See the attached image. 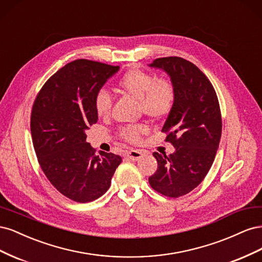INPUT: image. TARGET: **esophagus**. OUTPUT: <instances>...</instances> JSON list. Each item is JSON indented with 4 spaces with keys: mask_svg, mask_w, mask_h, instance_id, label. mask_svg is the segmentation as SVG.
<instances>
[{
    "mask_svg": "<svg viewBox=\"0 0 262 262\" xmlns=\"http://www.w3.org/2000/svg\"><path fill=\"white\" fill-rule=\"evenodd\" d=\"M142 156H143V152L139 149H132L130 152L126 153V157L131 161H139Z\"/></svg>",
    "mask_w": 262,
    "mask_h": 262,
    "instance_id": "obj_1",
    "label": "esophagus"
}]
</instances>
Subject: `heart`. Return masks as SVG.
Instances as JSON below:
<instances>
[{"instance_id":"obj_1","label":"heart","mask_w":262,"mask_h":262,"mask_svg":"<svg viewBox=\"0 0 262 262\" xmlns=\"http://www.w3.org/2000/svg\"><path fill=\"white\" fill-rule=\"evenodd\" d=\"M120 89L140 100L141 109L146 116L164 118L172 110L176 100L175 87L165 78L140 69H132L124 73L118 81ZM95 112L99 117H108L112 113L113 98L105 90H99L94 97ZM144 124H129L120 130V136L130 143L140 142L142 134L145 133Z\"/></svg>"}]
</instances>
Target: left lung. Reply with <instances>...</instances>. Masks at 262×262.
I'll list each match as a JSON object with an SVG mask.
<instances>
[{
  "mask_svg": "<svg viewBox=\"0 0 262 262\" xmlns=\"http://www.w3.org/2000/svg\"><path fill=\"white\" fill-rule=\"evenodd\" d=\"M149 67L165 71L175 87V105L162 132L176 149L153 153L157 170L148 182L155 191L178 198L199 186L214 162L222 134L220 104L209 78L190 61L158 58Z\"/></svg>",
  "mask_w": 262,
  "mask_h": 262,
  "instance_id": "8db88e82",
  "label": "left lung"
}]
</instances>
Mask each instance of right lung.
Listing matches in <instances>:
<instances>
[{"label":"right lung","instance_id":"obj_1","mask_svg":"<svg viewBox=\"0 0 262 262\" xmlns=\"http://www.w3.org/2000/svg\"><path fill=\"white\" fill-rule=\"evenodd\" d=\"M119 67L80 59L68 63L45 83L30 117L33 144L46 177L75 202L98 199L112 184L121 157L99 152L86 142L98 120L94 97Z\"/></svg>","mask_w":262,"mask_h":262}]
</instances>
